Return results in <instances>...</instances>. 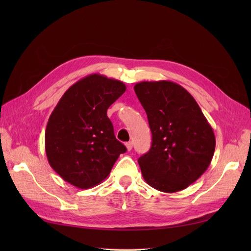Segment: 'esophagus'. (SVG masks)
I'll return each mask as SVG.
<instances>
[{
    "label": "esophagus",
    "instance_id": "obj_1",
    "mask_svg": "<svg viewBox=\"0 0 251 251\" xmlns=\"http://www.w3.org/2000/svg\"><path fill=\"white\" fill-rule=\"evenodd\" d=\"M126 150L127 151H131L133 149V142L132 141H128L126 143Z\"/></svg>",
    "mask_w": 251,
    "mask_h": 251
}]
</instances>
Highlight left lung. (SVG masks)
Masks as SVG:
<instances>
[{
  "label": "left lung",
  "instance_id": "obj_1",
  "mask_svg": "<svg viewBox=\"0 0 251 251\" xmlns=\"http://www.w3.org/2000/svg\"><path fill=\"white\" fill-rule=\"evenodd\" d=\"M134 90L153 137L150 151L138 159L142 177L157 191H183L209 166L216 148L214 130L195 98L178 83L141 81Z\"/></svg>",
  "mask_w": 251,
  "mask_h": 251
}]
</instances>
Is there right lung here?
<instances>
[{"label":"right lung","instance_id":"obj_1","mask_svg":"<svg viewBox=\"0 0 251 251\" xmlns=\"http://www.w3.org/2000/svg\"><path fill=\"white\" fill-rule=\"evenodd\" d=\"M126 90L123 81L91 74L68 89L51 113L45 150L51 168L68 183L81 189L98 185L126 151L107 116Z\"/></svg>","mask_w":251,"mask_h":251}]
</instances>
